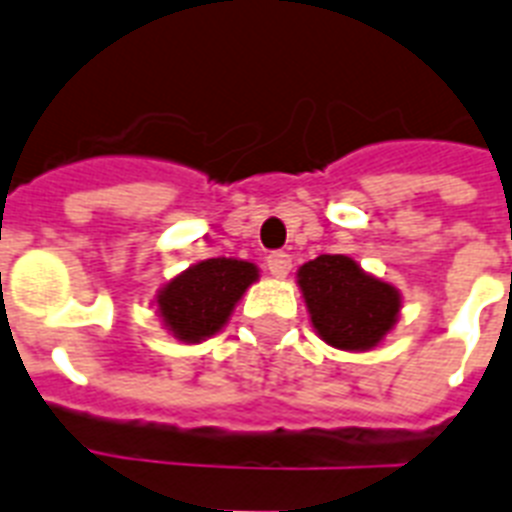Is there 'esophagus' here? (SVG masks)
<instances>
[{
	"mask_svg": "<svg viewBox=\"0 0 512 512\" xmlns=\"http://www.w3.org/2000/svg\"><path fill=\"white\" fill-rule=\"evenodd\" d=\"M265 265H268V270L276 278H286L289 270H292V255H286V252H270Z\"/></svg>",
	"mask_w": 512,
	"mask_h": 512,
	"instance_id": "obj_1",
	"label": "esophagus"
}]
</instances>
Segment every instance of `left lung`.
<instances>
[{"label":"left lung","mask_w":512,"mask_h":512,"mask_svg":"<svg viewBox=\"0 0 512 512\" xmlns=\"http://www.w3.org/2000/svg\"><path fill=\"white\" fill-rule=\"evenodd\" d=\"M297 284L315 331L336 350H371L400 315V292L347 255L315 257L297 270Z\"/></svg>","instance_id":"8db88e82"}]
</instances>
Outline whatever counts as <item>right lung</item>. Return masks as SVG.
<instances>
[{"instance_id": "add662e5", "label": "right lung", "mask_w": 512, "mask_h": 512, "mask_svg": "<svg viewBox=\"0 0 512 512\" xmlns=\"http://www.w3.org/2000/svg\"><path fill=\"white\" fill-rule=\"evenodd\" d=\"M252 281H257L255 263L210 257L162 286L155 299L157 313L176 339L197 344L226 326Z\"/></svg>"}]
</instances>
